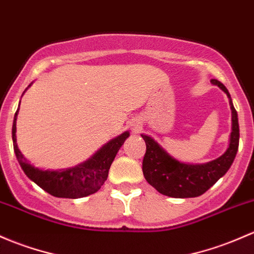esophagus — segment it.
Segmentation results:
<instances>
[{
  "mask_svg": "<svg viewBox=\"0 0 254 254\" xmlns=\"http://www.w3.org/2000/svg\"><path fill=\"white\" fill-rule=\"evenodd\" d=\"M138 129H140V125L138 124H132L131 125V130L134 132H136V131H138Z\"/></svg>",
  "mask_w": 254,
  "mask_h": 254,
  "instance_id": "obj_1",
  "label": "esophagus"
}]
</instances>
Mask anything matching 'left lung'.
<instances>
[{"label":"left lung","instance_id":"left-lung-1","mask_svg":"<svg viewBox=\"0 0 254 254\" xmlns=\"http://www.w3.org/2000/svg\"><path fill=\"white\" fill-rule=\"evenodd\" d=\"M221 91L226 93L231 109V134L228 149L214 161L203 164H191L178 161L151 136L141 134L146 142V153L142 162L143 176L149 185L165 196L174 198L198 197L209 190L226 174L233 164L239 149L240 127L237 112L228 89L218 80H210Z\"/></svg>","mask_w":254,"mask_h":254}]
</instances>
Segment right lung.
Here are the masks:
<instances>
[{
    "label": "right lung",
    "instance_id": "add662e5",
    "mask_svg": "<svg viewBox=\"0 0 254 254\" xmlns=\"http://www.w3.org/2000/svg\"><path fill=\"white\" fill-rule=\"evenodd\" d=\"M31 85V84H30ZM29 85V86H30ZM25 92V91H24ZM20 106V102H19ZM17 109L12 127L13 148L25 175L37 186L60 198H81L95 193L101 189L108 178L109 168L124 141L129 137V131H125L105 143L87 161L73 168L60 170H44L34 167L24 157L17 145Z\"/></svg>",
    "mask_w": 254,
    "mask_h": 254
}]
</instances>
